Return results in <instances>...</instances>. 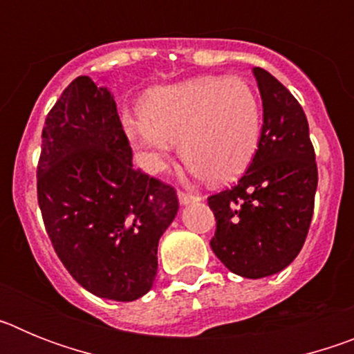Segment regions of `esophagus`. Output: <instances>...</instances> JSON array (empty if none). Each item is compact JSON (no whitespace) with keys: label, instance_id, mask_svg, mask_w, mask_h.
I'll return each instance as SVG.
<instances>
[{"label":"esophagus","instance_id":"1","mask_svg":"<svg viewBox=\"0 0 354 354\" xmlns=\"http://www.w3.org/2000/svg\"><path fill=\"white\" fill-rule=\"evenodd\" d=\"M177 196H179V202L180 205H187V204H193V202H200V196L196 195H189V193H184V192H179L177 193Z\"/></svg>","mask_w":354,"mask_h":354}]
</instances>
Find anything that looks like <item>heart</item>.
Returning a JSON list of instances; mask_svg holds the SVG:
<instances>
[{"label": "heart", "instance_id": "b5f03b06", "mask_svg": "<svg viewBox=\"0 0 354 354\" xmlns=\"http://www.w3.org/2000/svg\"><path fill=\"white\" fill-rule=\"evenodd\" d=\"M143 168L158 174L179 149L195 175L227 183L245 171L259 147L262 108L241 77H195L147 93L142 113L122 120Z\"/></svg>", "mask_w": 354, "mask_h": 354}]
</instances>
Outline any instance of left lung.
<instances>
[{
  "mask_svg": "<svg viewBox=\"0 0 354 354\" xmlns=\"http://www.w3.org/2000/svg\"><path fill=\"white\" fill-rule=\"evenodd\" d=\"M262 99L259 147L230 189L209 196L216 232L211 248L243 278L280 273L298 257L308 234L317 165L303 108L270 72L253 67Z\"/></svg>",
  "mask_w": 354,
  "mask_h": 354,
  "instance_id": "obj_1",
  "label": "left lung"
}]
</instances>
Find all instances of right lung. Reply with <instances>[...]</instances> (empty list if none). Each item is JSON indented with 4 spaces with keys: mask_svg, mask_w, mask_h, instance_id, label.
I'll list each match as a JSON object with an SVG mask.
<instances>
[{
    "mask_svg": "<svg viewBox=\"0 0 354 354\" xmlns=\"http://www.w3.org/2000/svg\"><path fill=\"white\" fill-rule=\"evenodd\" d=\"M37 193L55 252L83 289L113 301L152 289L179 200L134 170L113 93L88 76L72 81L46 118Z\"/></svg>",
    "mask_w": 354,
    "mask_h": 354,
    "instance_id": "obj_1",
    "label": "right lung"
}]
</instances>
